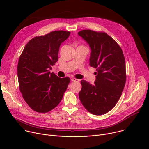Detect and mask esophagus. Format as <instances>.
<instances>
[{"label":"esophagus","instance_id":"1","mask_svg":"<svg viewBox=\"0 0 149 149\" xmlns=\"http://www.w3.org/2000/svg\"><path fill=\"white\" fill-rule=\"evenodd\" d=\"M71 81H75V82H79V79H77L74 78H71Z\"/></svg>","mask_w":149,"mask_h":149}]
</instances>
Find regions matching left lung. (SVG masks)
<instances>
[{
  "label": "left lung",
  "mask_w": 149,
  "mask_h": 149,
  "mask_svg": "<svg viewBox=\"0 0 149 149\" xmlns=\"http://www.w3.org/2000/svg\"><path fill=\"white\" fill-rule=\"evenodd\" d=\"M91 49L90 65L96 68L93 85L81 81L79 100L90 113L102 115L110 111L119 100L125 81V62L117 42L105 32L82 30L78 33Z\"/></svg>",
  "instance_id": "8db88e82"
}]
</instances>
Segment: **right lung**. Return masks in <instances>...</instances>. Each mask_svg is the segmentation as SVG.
<instances>
[{
	"mask_svg": "<svg viewBox=\"0 0 149 149\" xmlns=\"http://www.w3.org/2000/svg\"><path fill=\"white\" fill-rule=\"evenodd\" d=\"M70 32L55 31L30 40L20 55L17 64V77L20 93L34 111L47 113L61 101L70 82L69 77L59 78L51 67L58 60L62 42Z\"/></svg>",
	"mask_w": 149,
	"mask_h": 149,
	"instance_id": "add662e5",
	"label": "right lung"
}]
</instances>
